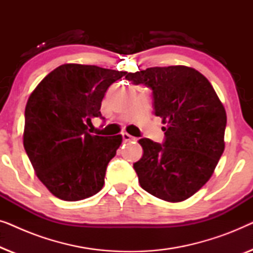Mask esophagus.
<instances>
[{
    "label": "esophagus",
    "mask_w": 253,
    "mask_h": 253,
    "mask_svg": "<svg viewBox=\"0 0 253 253\" xmlns=\"http://www.w3.org/2000/svg\"><path fill=\"white\" fill-rule=\"evenodd\" d=\"M122 137H123V140L126 141H126H132V140L136 139V138L132 137V136H130V134L126 133V132L122 133Z\"/></svg>",
    "instance_id": "1"
}]
</instances>
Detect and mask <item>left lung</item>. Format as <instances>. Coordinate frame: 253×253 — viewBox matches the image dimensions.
I'll return each mask as SVG.
<instances>
[{
	"instance_id": "left-lung-1",
	"label": "left lung",
	"mask_w": 253,
	"mask_h": 253,
	"mask_svg": "<svg viewBox=\"0 0 253 253\" xmlns=\"http://www.w3.org/2000/svg\"><path fill=\"white\" fill-rule=\"evenodd\" d=\"M127 81L153 91L154 114L166 140L141 138L143 158L133 165L145 191L178 203L190 198L213 175L224 151L226 109L205 76L185 65L147 68Z\"/></svg>"
}]
</instances>
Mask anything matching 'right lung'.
I'll return each mask as SVG.
<instances>
[{
    "label": "right lung",
    "mask_w": 253,
    "mask_h": 253,
    "mask_svg": "<svg viewBox=\"0 0 253 253\" xmlns=\"http://www.w3.org/2000/svg\"><path fill=\"white\" fill-rule=\"evenodd\" d=\"M126 71L96 65L62 64L31 93L25 107L23 143L38 178L55 197L77 202L94 196L122 136L88 132L93 117H102L107 88Z\"/></svg>",
    "instance_id": "right-lung-1"
}]
</instances>
